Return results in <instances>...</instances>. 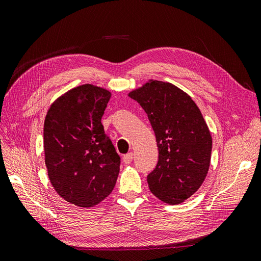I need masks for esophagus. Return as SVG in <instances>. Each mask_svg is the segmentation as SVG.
Returning <instances> with one entry per match:
<instances>
[{
	"instance_id": "obj_1",
	"label": "esophagus",
	"mask_w": 261,
	"mask_h": 261,
	"mask_svg": "<svg viewBox=\"0 0 261 261\" xmlns=\"http://www.w3.org/2000/svg\"><path fill=\"white\" fill-rule=\"evenodd\" d=\"M133 159H134V154L130 152V153H127V154H125L124 156H123V161H124V163L125 164H129L132 161H133Z\"/></svg>"
}]
</instances>
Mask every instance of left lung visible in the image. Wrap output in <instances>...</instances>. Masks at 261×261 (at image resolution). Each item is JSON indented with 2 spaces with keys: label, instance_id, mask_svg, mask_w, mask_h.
Wrapping results in <instances>:
<instances>
[{
  "label": "left lung",
  "instance_id": "1",
  "mask_svg": "<svg viewBox=\"0 0 261 261\" xmlns=\"http://www.w3.org/2000/svg\"><path fill=\"white\" fill-rule=\"evenodd\" d=\"M128 97L145 110L155 134L159 160L147 177L150 192L165 203L184 202L210 167L212 137L199 108L175 85L153 80Z\"/></svg>",
  "mask_w": 261,
  "mask_h": 261
}]
</instances>
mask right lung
<instances>
[{
    "label": "right lung",
    "instance_id": "add662e5",
    "mask_svg": "<svg viewBox=\"0 0 261 261\" xmlns=\"http://www.w3.org/2000/svg\"><path fill=\"white\" fill-rule=\"evenodd\" d=\"M111 92L85 84L55 99L44 118V161L51 185L67 202L91 208L112 193L120 155L101 124Z\"/></svg>",
    "mask_w": 261,
    "mask_h": 261
}]
</instances>
